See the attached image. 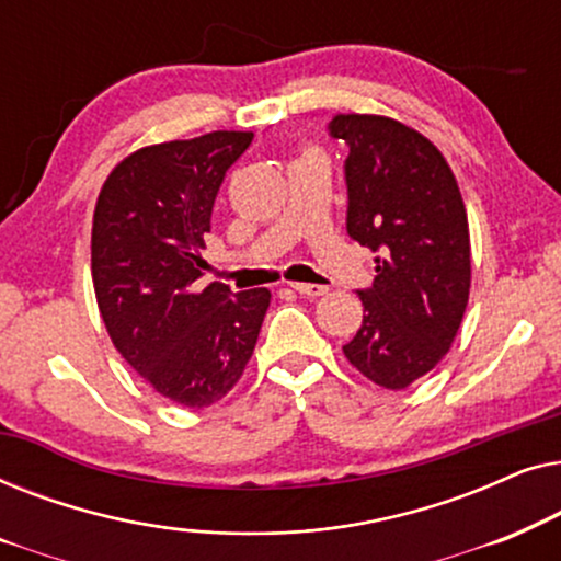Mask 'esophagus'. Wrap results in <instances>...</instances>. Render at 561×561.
<instances>
[{"mask_svg": "<svg viewBox=\"0 0 561 561\" xmlns=\"http://www.w3.org/2000/svg\"><path fill=\"white\" fill-rule=\"evenodd\" d=\"M290 288L296 290V294L301 296H309V298H317V296H324L327 294V286H319V283H290Z\"/></svg>", "mask_w": 561, "mask_h": 561, "instance_id": "34e87169", "label": "esophagus"}]
</instances>
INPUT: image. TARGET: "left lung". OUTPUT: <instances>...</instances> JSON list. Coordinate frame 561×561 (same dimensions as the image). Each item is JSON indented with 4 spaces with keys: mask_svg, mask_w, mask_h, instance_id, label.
Wrapping results in <instances>:
<instances>
[{
    "mask_svg": "<svg viewBox=\"0 0 561 561\" xmlns=\"http://www.w3.org/2000/svg\"><path fill=\"white\" fill-rule=\"evenodd\" d=\"M329 137L350 148L347 234L375 252L359 288L363 324L344 355L365 378L403 390L447 355L470 296V227L442 152L416 129L336 114Z\"/></svg>",
    "mask_w": 561,
    "mask_h": 561,
    "instance_id": "8db88e82",
    "label": "left lung"
}]
</instances>
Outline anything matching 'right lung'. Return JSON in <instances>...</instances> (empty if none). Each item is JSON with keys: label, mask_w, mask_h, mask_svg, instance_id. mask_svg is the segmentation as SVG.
Masks as SVG:
<instances>
[{"label": "right lung", "mask_w": 561, "mask_h": 561, "mask_svg": "<svg viewBox=\"0 0 561 561\" xmlns=\"http://www.w3.org/2000/svg\"><path fill=\"white\" fill-rule=\"evenodd\" d=\"M252 133H209L122 160L91 229L96 304L114 347L163 398L204 409L250 363L271 290L202 286L219 186Z\"/></svg>", "instance_id": "obj_1"}]
</instances>
